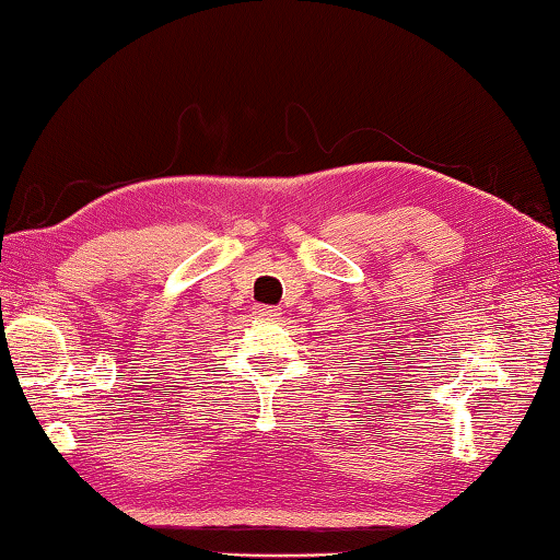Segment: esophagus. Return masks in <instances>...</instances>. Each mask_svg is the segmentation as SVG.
I'll use <instances>...</instances> for the list:
<instances>
[{"mask_svg":"<svg viewBox=\"0 0 560 560\" xmlns=\"http://www.w3.org/2000/svg\"><path fill=\"white\" fill-rule=\"evenodd\" d=\"M258 315H260V317H278L280 310H275V307H258Z\"/></svg>","mask_w":560,"mask_h":560,"instance_id":"34e87169","label":"esophagus"}]
</instances>
